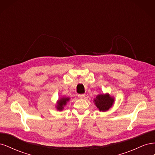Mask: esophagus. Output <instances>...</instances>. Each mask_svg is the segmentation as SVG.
<instances>
[{"label":"esophagus","instance_id":"obj_1","mask_svg":"<svg viewBox=\"0 0 155 155\" xmlns=\"http://www.w3.org/2000/svg\"><path fill=\"white\" fill-rule=\"evenodd\" d=\"M85 97V94H78V97L80 99H84Z\"/></svg>","mask_w":155,"mask_h":155}]
</instances>
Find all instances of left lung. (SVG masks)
Listing matches in <instances>:
<instances>
[{
    "instance_id": "left-lung-1",
    "label": "left lung",
    "mask_w": 155,
    "mask_h": 155,
    "mask_svg": "<svg viewBox=\"0 0 155 155\" xmlns=\"http://www.w3.org/2000/svg\"><path fill=\"white\" fill-rule=\"evenodd\" d=\"M94 103L100 111L105 112L109 110L114 104V97L109 93L100 94L94 99Z\"/></svg>"
}]
</instances>
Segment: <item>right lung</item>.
<instances>
[{"label":"right lung","instance_id":"add662e5","mask_svg":"<svg viewBox=\"0 0 155 155\" xmlns=\"http://www.w3.org/2000/svg\"><path fill=\"white\" fill-rule=\"evenodd\" d=\"M70 100V97H66V96L60 97L58 100L57 104H56V105H55L56 109L59 111H62L64 109V106L67 104V103Z\"/></svg>","mask_w":155,"mask_h":155}]
</instances>
